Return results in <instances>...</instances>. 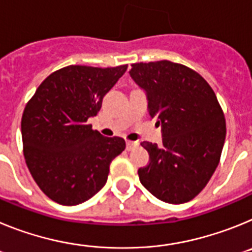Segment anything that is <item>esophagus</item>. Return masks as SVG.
Wrapping results in <instances>:
<instances>
[{
  "label": "esophagus",
  "mask_w": 252,
  "mask_h": 252,
  "mask_svg": "<svg viewBox=\"0 0 252 252\" xmlns=\"http://www.w3.org/2000/svg\"><path fill=\"white\" fill-rule=\"evenodd\" d=\"M137 142L136 141H126V149L127 150H132L133 148H136Z\"/></svg>",
  "instance_id": "1"
}]
</instances>
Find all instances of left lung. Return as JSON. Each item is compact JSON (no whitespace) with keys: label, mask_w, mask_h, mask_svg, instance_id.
<instances>
[{"label":"left lung","mask_w":252,"mask_h":252,"mask_svg":"<svg viewBox=\"0 0 252 252\" xmlns=\"http://www.w3.org/2000/svg\"><path fill=\"white\" fill-rule=\"evenodd\" d=\"M130 75L148 99L151 119L161 126L162 145L144 141L149 164L140 182L158 199L180 204L207 186L217 168L226 121L215 92L201 75L169 60L136 63Z\"/></svg>","instance_id":"obj_1"}]
</instances>
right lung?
Instances as JSON below:
<instances>
[{
	"instance_id": "right-lung-1",
	"label": "right lung",
	"mask_w": 252,
	"mask_h": 252,
	"mask_svg": "<svg viewBox=\"0 0 252 252\" xmlns=\"http://www.w3.org/2000/svg\"><path fill=\"white\" fill-rule=\"evenodd\" d=\"M127 65H69L51 73L28 102L21 120L26 165L39 188L63 206L88 201L104 187L110 164L126 148L104 137L88 119Z\"/></svg>"
}]
</instances>
